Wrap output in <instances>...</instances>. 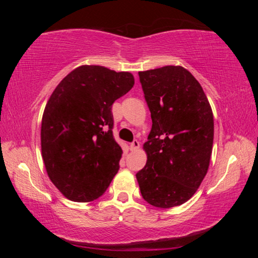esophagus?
Here are the masks:
<instances>
[{"instance_id":"esophagus-1","label":"esophagus","mask_w":258,"mask_h":258,"mask_svg":"<svg viewBox=\"0 0 258 258\" xmlns=\"http://www.w3.org/2000/svg\"><path fill=\"white\" fill-rule=\"evenodd\" d=\"M140 148V142L138 141V140H134V141L131 143V146H130V150L131 151H137L138 149Z\"/></svg>"}]
</instances>
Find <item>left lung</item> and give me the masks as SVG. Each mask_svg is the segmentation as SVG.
Returning <instances> with one entry per match:
<instances>
[{
  "instance_id": "obj_1",
  "label": "left lung",
  "mask_w": 258,
  "mask_h": 258,
  "mask_svg": "<svg viewBox=\"0 0 258 258\" xmlns=\"http://www.w3.org/2000/svg\"><path fill=\"white\" fill-rule=\"evenodd\" d=\"M152 127L137 173L143 199L172 208L187 202L207 174L214 140L212 107L202 85L182 66L139 72Z\"/></svg>"
}]
</instances>
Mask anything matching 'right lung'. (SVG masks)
<instances>
[{
	"instance_id": "add662e5",
	"label": "right lung",
	"mask_w": 258,
	"mask_h": 258,
	"mask_svg": "<svg viewBox=\"0 0 258 258\" xmlns=\"http://www.w3.org/2000/svg\"><path fill=\"white\" fill-rule=\"evenodd\" d=\"M134 85L128 72L95 64L74 69L43 112L41 148L51 182L67 199L89 203L107 190L123 150L112 137V103Z\"/></svg>"
}]
</instances>
